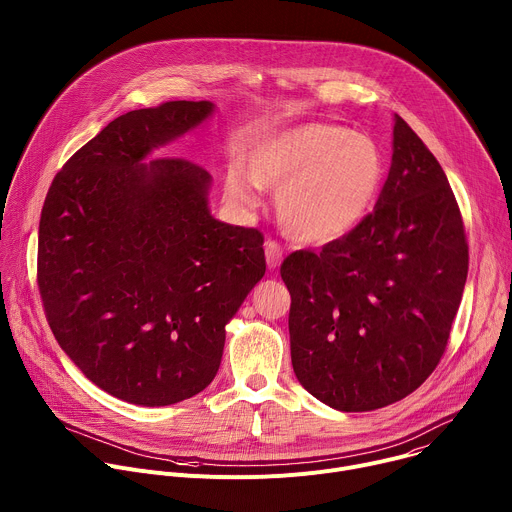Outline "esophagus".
I'll use <instances>...</instances> for the list:
<instances>
[{
    "instance_id": "obj_1",
    "label": "esophagus",
    "mask_w": 512,
    "mask_h": 512,
    "mask_svg": "<svg viewBox=\"0 0 512 512\" xmlns=\"http://www.w3.org/2000/svg\"><path fill=\"white\" fill-rule=\"evenodd\" d=\"M283 259V251L279 247L277 241H265V261H267V267L269 269H275Z\"/></svg>"
}]
</instances>
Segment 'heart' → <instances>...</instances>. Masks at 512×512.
Masks as SVG:
<instances>
[{"label":"heart","instance_id":"b5f03b06","mask_svg":"<svg viewBox=\"0 0 512 512\" xmlns=\"http://www.w3.org/2000/svg\"><path fill=\"white\" fill-rule=\"evenodd\" d=\"M249 174H227L231 200L253 208L259 186L281 188L283 231L300 243L322 245L367 216L385 178V156L371 135L338 123H306L263 139L249 156Z\"/></svg>","mask_w":512,"mask_h":512}]
</instances>
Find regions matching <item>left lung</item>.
<instances>
[{"label":"left lung","mask_w":512,"mask_h":512,"mask_svg":"<svg viewBox=\"0 0 512 512\" xmlns=\"http://www.w3.org/2000/svg\"><path fill=\"white\" fill-rule=\"evenodd\" d=\"M468 275L450 182L395 115L393 160L375 208L320 253L283 259L291 364L338 411H373L413 393L440 364Z\"/></svg>","instance_id":"1"}]
</instances>
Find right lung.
I'll return each instance as SVG.
<instances>
[{
    "label": "right lung",
    "mask_w": 512,
    "mask_h": 512,
    "mask_svg": "<svg viewBox=\"0 0 512 512\" xmlns=\"http://www.w3.org/2000/svg\"><path fill=\"white\" fill-rule=\"evenodd\" d=\"M210 101L129 111L54 176L38 235V289L60 348L127 403L162 407L210 385L225 326L265 275L263 235L210 216V174L141 160L202 123Z\"/></svg>",
    "instance_id": "obj_1"
}]
</instances>
